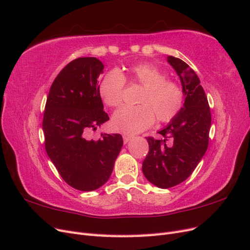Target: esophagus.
I'll use <instances>...</instances> for the list:
<instances>
[{"label": "esophagus", "instance_id": "1", "mask_svg": "<svg viewBox=\"0 0 250 250\" xmlns=\"http://www.w3.org/2000/svg\"><path fill=\"white\" fill-rule=\"evenodd\" d=\"M123 138H124V142H125V144H126L128 141H131V140H132L133 137H132V136H130V135H124V136H123Z\"/></svg>", "mask_w": 250, "mask_h": 250}]
</instances>
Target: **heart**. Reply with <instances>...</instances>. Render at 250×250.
<instances>
[{
    "mask_svg": "<svg viewBox=\"0 0 250 250\" xmlns=\"http://www.w3.org/2000/svg\"><path fill=\"white\" fill-rule=\"evenodd\" d=\"M128 76L143 86L138 106H123L112 117L115 131L136 134L155 123L169 122L179 113L183 104V91L178 83L166 80V76L155 65L139 63L131 67ZM125 79L118 69H111L100 80L98 91L109 107H117L123 101Z\"/></svg>",
    "mask_w": 250,
    "mask_h": 250,
    "instance_id": "1",
    "label": "heart"
}]
</instances>
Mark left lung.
Instances as JSON below:
<instances>
[{"instance_id": "1", "label": "left lung", "mask_w": 250, "mask_h": 250, "mask_svg": "<svg viewBox=\"0 0 250 250\" xmlns=\"http://www.w3.org/2000/svg\"><path fill=\"white\" fill-rule=\"evenodd\" d=\"M167 62L180 77L185 102L176 116L158 132L163 139L146 138L149 150L142 163L144 176L162 189L176 186L191 175L206 154L211 127L210 107L194 70L173 56H168Z\"/></svg>"}]
</instances>
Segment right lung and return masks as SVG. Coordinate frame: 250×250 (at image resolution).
<instances>
[{"label":"right lung","instance_id":"1","mask_svg":"<svg viewBox=\"0 0 250 250\" xmlns=\"http://www.w3.org/2000/svg\"><path fill=\"white\" fill-rule=\"evenodd\" d=\"M104 64L95 57L69 62L56 77L47 95L42 128L47 156L69 186L92 191L107 183L123 147L119 134L86 139L109 120L98 91Z\"/></svg>","mask_w":250,"mask_h":250}]
</instances>
